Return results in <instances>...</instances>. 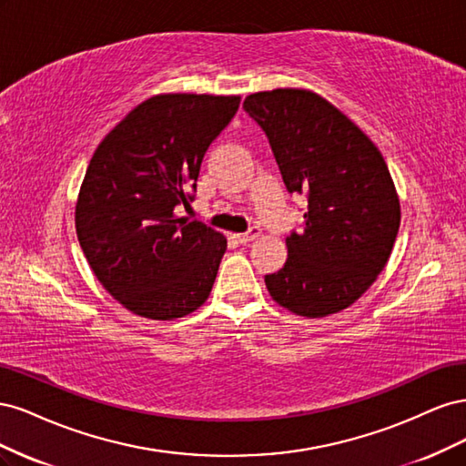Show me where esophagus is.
Segmentation results:
<instances>
[{
	"label": "esophagus",
	"instance_id": "obj_1",
	"mask_svg": "<svg viewBox=\"0 0 466 466\" xmlns=\"http://www.w3.org/2000/svg\"><path fill=\"white\" fill-rule=\"evenodd\" d=\"M260 235V229L257 228V225H252V228L247 231V233H238V235H235V238L238 243H243V245H247V243H250V241H255V238Z\"/></svg>",
	"mask_w": 466,
	"mask_h": 466
}]
</instances>
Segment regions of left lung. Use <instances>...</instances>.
Returning a JSON list of instances; mask_svg holds the SVG:
<instances>
[{
	"instance_id": "left-lung-1",
	"label": "left lung",
	"mask_w": 466,
	"mask_h": 466,
	"mask_svg": "<svg viewBox=\"0 0 466 466\" xmlns=\"http://www.w3.org/2000/svg\"><path fill=\"white\" fill-rule=\"evenodd\" d=\"M243 108L270 142L288 192L309 202L303 231L286 238L288 260L264 276L266 288L295 315L342 311L377 279L399 233L400 204L383 155L311 91L255 93Z\"/></svg>"
}]
</instances>
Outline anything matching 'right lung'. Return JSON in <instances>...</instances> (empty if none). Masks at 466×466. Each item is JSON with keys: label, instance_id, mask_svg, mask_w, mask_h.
I'll return each mask as SVG.
<instances>
[{"label": "right lung", "instance_id": "add662e5", "mask_svg": "<svg viewBox=\"0 0 466 466\" xmlns=\"http://www.w3.org/2000/svg\"><path fill=\"white\" fill-rule=\"evenodd\" d=\"M237 110L238 96H151L93 155L76 206L79 245L139 317L178 319L208 299L228 241L175 208H190L204 155Z\"/></svg>", "mask_w": 466, "mask_h": 466}]
</instances>
